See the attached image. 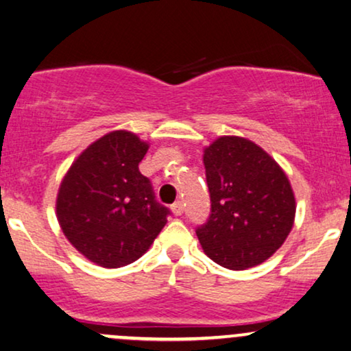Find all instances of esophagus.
<instances>
[{
	"mask_svg": "<svg viewBox=\"0 0 351 351\" xmlns=\"http://www.w3.org/2000/svg\"><path fill=\"white\" fill-rule=\"evenodd\" d=\"M171 212H173V214H175V215H181V214H183V204H181L180 201L173 204V206H171Z\"/></svg>",
	"mask_w": 351,
	"mask_h": 351,
	"instance_id": "34e87169",
	"label": "esophagus"
}]
</instances>
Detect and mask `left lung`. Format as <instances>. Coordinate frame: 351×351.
Listing matches in <instances>:
<instances>
[{
    "label": "left lung",
    "mask_w": 351,
    "mask_h": 351,
    "mask_svg": "<svg viewBox=\"0 0 351 351\" xmlns=\"http://www.w3.org/2000/svg\"><path fill=\"white\" fill-rule=\"evenodd\" d=\"M210 215L197 227L202 250L221 267L263 264L295 221V194L285 171L259 145L223 136L204 149Z\"/></svg>",
    "instance_id": "left-lung-1"
}]
</instances>
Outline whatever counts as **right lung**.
<instances>
[{"label":"right lung","mask_w":351,"mask_h":351,"mask_svg":"<svg viewBox=\"0 0 351 351\" xmlns=\"http://www.w3.org/2000/svg\"><path fill=\"white\" fill-rule=\"evenodd\" d=\"M147 150L130 131L108 132L79 155L60 184L56 217L64 237L101 267L134 263L167 223L170 210L139 171Z\"/></svg>","instance_id":"obj_1"}]
</instances>
